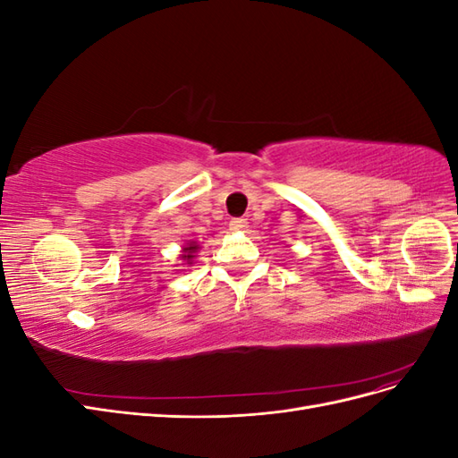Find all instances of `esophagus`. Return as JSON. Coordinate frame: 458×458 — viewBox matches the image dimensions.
Wrapping results in <instances>:
<instances>
[{
    "label": "esophagus",
    "instance_id": "34e87169",
    "mask_svg": "<svg viewBox=\"0 0 458 458\" xmlns=\"http://www.w3.org/2000/svg\"><path fill=\"white\" fill-rule=\"evenodd\" d=\"M246 227H248V225H246V219H241V217L231 219V224H229V229L234 231V233H241V231H244Z\"/></svg>",
    "mask_w": 458,
    "mask_h": 458
}]
</instances>
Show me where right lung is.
Wrapping results in <instances>:
<instances>
[{
    "mask_svg": "<svg viewBox=\"0 0 458 458\" xmlns=\"http://www.w3.org/2000/svg\"><path fill=\"white\" fill-rule=\"evenodd\" d=\"M200 248V244L197 242V241H189V242H185V246L182 248V254H179V258H182V261H183V266L185 263H195V254H197V250Z\"/></svg>",
    "mask_w": 458,
    "mask_h": 458,
    "instance_id": "right-lung-1",
    "label": "right lung"
}]
</instances>
